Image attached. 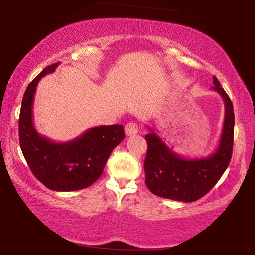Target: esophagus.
<instances>
[{"instance_id": "1", "label": "esophagus", "mask_w": 255, "mask_h": 255, "mask_svg": "<svg viewBox=\"0 0 255 255\" xmlns=\"http://www.w3.org/2000/svg\"><path fill=\"white\" fill-rule=\"evenodd\" d=\"M125 134L127 135H134L138 133V124L135 122H128L124 128Z\"/></svg>"}]
</instances>
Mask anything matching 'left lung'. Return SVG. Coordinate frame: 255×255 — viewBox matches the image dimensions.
Masks as SVG:
<instances>
[{
    "label": "left lung",
    "mask_w": 255,
    "mask_h": 255,
    "mask_svg": "<svg viewBox=\"0 0 255 255\" xmlns=\"http://www.w3.org/2000/svg\"><path fill=\"white\" fill-rule=\"evenodd\" d=\"M214 85L211 89L224 100L225 118L218 147L211 155L197 159L182 158L148 128L151 133L145 135L147 141L145 183L156 196L186 203L197 201L214 188L228 168L232 156L235 114L231 100L216 76Z\"/></svg>",
    "instance_id": "1"
}]
</instances>
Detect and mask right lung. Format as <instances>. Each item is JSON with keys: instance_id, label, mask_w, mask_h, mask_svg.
<instances>
[{"instance_id": "right-lung-1", "label": "right lung", "mask_w": 255, "mask_h": 255, "mask_svg": "<svg viewBox=\"0 0 255 255\" xmlns=\"http://www.w3.org/2000/svg\"><path fill=\"white\" fill-rule=\"evenodd\" d=\"M59 64L37 75L24 93L19 114V144L33 175L54 191L87 188L102 175L113 149L125 138L123 125H100L67 142H55L38 133L33 124V100L40 79Z\"/></svg>"}]
</instances>
